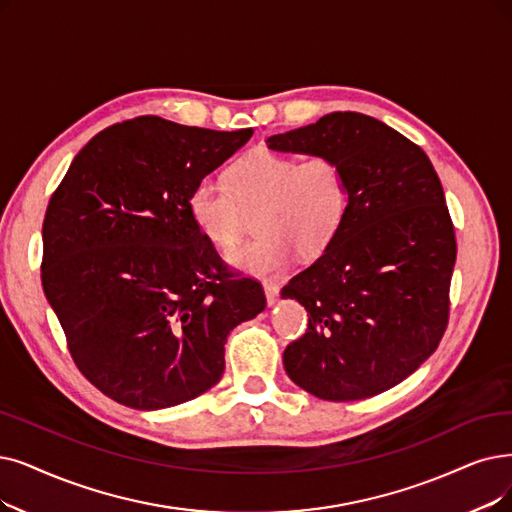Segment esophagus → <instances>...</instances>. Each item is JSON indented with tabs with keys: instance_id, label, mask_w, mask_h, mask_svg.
Returning a JSON list of instances; mask_svg holds the SVG:
<instances>
[{
	"instance_id": "esophagus-1",
	"label": "esophagus",
	"mask_w": 512,
	"mask_h": 512,
	"mask_svg": "<svg viewBox=\"0 0 512 512\" xmlns=\"http://www.w3.org/2000/svg\"><path fill=\"white\" fill-rule=\"evenodd\" d=\"M262 288H264V296H267V302L275 304L279 298V285L273 281H264Z\"/></svg>"
}]
</instances>
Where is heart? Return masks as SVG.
Instances as JSON below:
<instances>
[{"label": "heart", "instance_id": "obj_1", "mask_svg": "<svg viewBox=\"0 0 512 512\" xmlns=\"http://www.w3.org/2000/svg\"><path fill=\"white\" fill-rule=\"evenodd\" d=\"M189 214L220 252L235 248L254 214L258 235L229 260L239 271L271 277L294 252L315 258L330 248L349 214V180L332 155L254 151L227 170V187L199 180L189 193Z\"/></svg>", "mask_w": 512, "mask_h": 512}]
</instances>
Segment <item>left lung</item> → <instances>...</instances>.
<instances>
[{
	"instance_id": "obj_1",
	"label": "left lung",
	"mask_w": 512,
	"mask_h": 512,
	"mask_svg": "<svg viewBox=\"0 0 512 512\" xmlns=\"http://www.w3.org/2000/svg\"><path fill=\"white\" fill-rule=\"evenodd\" d=\"M267 142L332 155L349 180L338 237L281 290L309 313L285 372L325 401L384 393L435 353L449 321L456 233L441 180L416 142L363 113H330Z\"/></svg>"
}]
</instances>
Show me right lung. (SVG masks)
Instances as JSON below:
<instances>
[{
  "instance_id": "1",
  "label": "right lung",
  "mask_w": 512,
  "mask_h": 512,
  "mask_svg": "<svg viewBox=\"0 0 512 512\" xmlns=\"http://www.w3.org/2000/svg\"><path fill=\"white\" fill-rule=\"evenodd\" d=\"M252 138L157 115L81 149L50 197L42 285L67 349L100 393L136 410L191 401L224 372V342L264 306L189 214V193Z\"/></svg>"
}]
</instances>
